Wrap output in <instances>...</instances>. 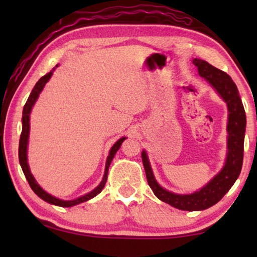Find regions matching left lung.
<instances>
[{
  "label": "left lung",
  "mask_w": 257,
  "mask_h": 257,
  "mask_svg": "<svg viewBox=\"0 0 257 257\" xmlns=\"http://www.w3.org/2000/svg\"><path fill=\"white\" fill-rule=\"evenodd\" d=\"M199 76L206 79L219 96L227 103V158L223 168L199 190L191 194H176L169 191L156 181L146 151L142 160L151 189L161 201L182 211H202L211 207L222 198L240 175L243 159V139L246 130V114L236 84L229 75L211 66L206 61L194 59Z\"/></svg>",
  "instance_id": "8db88e82"
}]
</instances>
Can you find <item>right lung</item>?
I'll list each match as a JSON object with an SVG mask.
<instances>
[{
  "instance_id": "1",
  "label": "right lung",
  "mask_w": 257,
  "mask_h": 257,
  "mask_svg": "<svg viewBox=\"0 0 257 257\" xmlns=\"http://www.w3.org/2000/svg\"><path fill=\"white\" fill-rule=\"evenodd\" d=\"M58 66H59V64H56L55 68ZM55 68H53V70H51L49 73H46L45 76H43L41 79L36 82V85L34 86L32 93H30L27 102H26L25 106H24L23 119H21V121H23V132H21L20 141H19V162H20L21 169H23L24 175L26 177V179H27L29 186L32 187L34 193L36 194L38 197L42 198L43 201H45V202L50 203V204H53V205H56V206L71 207V206L77 205V204H80V203H84L86 201H89V199H92L93 197H95L96 195L101 193L102 189L104 188V186H105L106 180H107L108 167H110L112 160H113V158H114L116 152H118V150L120 149L121 144H122L123 141L127 137L120 138L119 141H116L114 143V145L111 147L110 153H108V156L106 159L105 171H104L103 179H102L101 182H99V185L96 187V188L93 189L92 191H89V193L85 194L84 196H80V197H78L76 199H72V201H63V199L56 198L54 196H52L51 194L46 193V191L43 189L40 185L37 184L36 179H35L34 176L32 175V172H30V169H29V165H28V159H27V149H28V139H29V130H30V123H29L30 112H32V108L34 106V104L36 103L37 98H38V96H40V94L43 90V88H44L45 84L50 80V78L52 77V75H53V71L55 70Z\"/></svg>"
}]
</instances>
